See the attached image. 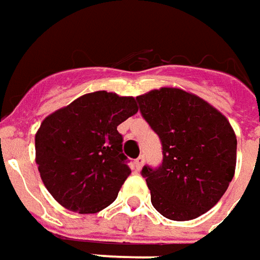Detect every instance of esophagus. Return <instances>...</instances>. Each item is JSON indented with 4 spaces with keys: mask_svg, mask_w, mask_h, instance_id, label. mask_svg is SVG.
<instances>
[{
    "mask_svg": "<svg viewBox=\"0 0 260 260\" xmlns=\"http://www.w3.org/2000/svg\"><path fill=\"white\" fill-rule=\"evenodd\" d=\"M145 162V156L144 155H139L137 159H135V165H137V169L139 171L141 168H142V165H144Z\"/></svg>",
    "mask_w": 260,
    "mask_h": 260,
    "instance_id": "obj_1",
    "label": "esophagus"
}]
</instances>
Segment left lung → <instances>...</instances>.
Returning a JSON list of instances; mask_svg holds the SVG:
<instances>
[{
  "instance_id": "obj_1",
  "label": "left lung",
  "mask_w": 260,
  "mask_h": 260,
  "mask_svg": "<svg viewBox=\"0 0 260 260\" xmlns=\"http://www.w3.org/2000/svg\"><path fill=\"white\" fill-rule=\"evenodd\" d=\"M162 144V164L141 171L162 216L190 220L218 204L232 181L236 137L219 111L197 95L160 88L137 96Z\"/></svg>"
}]
</instances>
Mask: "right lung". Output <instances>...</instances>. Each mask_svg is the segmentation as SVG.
<instances>
[{
	"label": "right lung",
	"mask_w": 260,
	"mask_h": 260,
	"mask_svg": "<svg viewBox=\"0 0 260 260\" xmlns=\"http://www.w3.org/2000/svg\"><path fill=\"white\" fill-rule=\"evenodd\" d=\"M137 112L135 98L96 91L42 121L35 135L37 165L63 208L96 213L115 201L131 174L116 128Z\"/></svg>",
	"instance_id": "right-lung-1"
}]
</instances>
